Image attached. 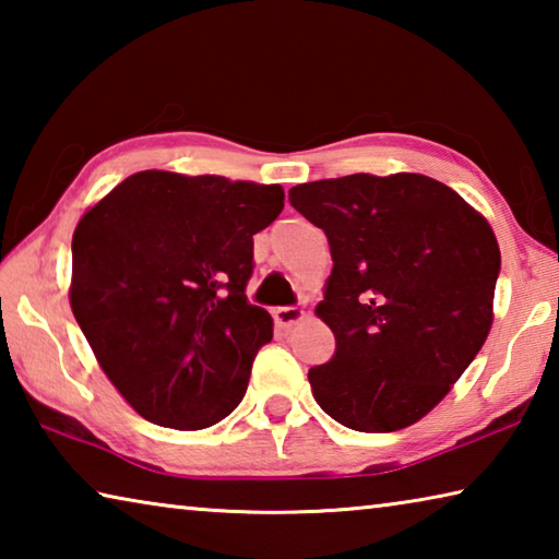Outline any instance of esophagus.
Wrapping results in <instances>:
<instances>
[{"instance_id":"esophagus-1","label":"esophagus","mask_w":559,"mask_h":559,"mask_svg":"<svg viewBox=\"0 0 559 559\" xmlns=\"http://www.w3.org/2000/svg\"><path fill=\"white\" fill-rule=\"evenodd\" d=\"M273 318H276L278 328H293V325H298L300 320H306V310L298 306H283V308L273 310Z\"/></svg>"}]
</instances>
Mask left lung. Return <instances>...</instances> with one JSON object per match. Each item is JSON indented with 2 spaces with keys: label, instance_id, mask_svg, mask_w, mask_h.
<instances>
[{
  "label": "left lung",
  "instance_id": "left-lung-1",
  "mask_svg": "<svg viewBox=\"0 0 559 559\" xmlns=\"http://www.w3.org/2000/svg\"><path fill=\"white\" fill-rule=\"evenodd\" d=\"M288 200L333 253L316 316L337 347L308 372L316 402L355 431L412 427L451 392L493 325V229L451 187L416 173L320 179Z\"/></svg>",
  "mask_w": 559,
  "mask_h": 559
}]
</instances>
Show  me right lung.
<instances>
[{
    "instance_id": "1",
    "label": "right lung",
    "mask_w": 559,
    "mask_h": 559,
    "mask_svg": "<svg viewBox=\"0 0 559 559\" xmlns=\"http://www.w3.org/2000/svg\"><path fill=\"white\" fill-rule=\"evenodd\" d=\"M281 185L145 169L73 231L69 300L100 370L143 419L214 427L243 400L273 337L246 300L253 234L283 210Z\"/></svg>"
}]
</instances>
